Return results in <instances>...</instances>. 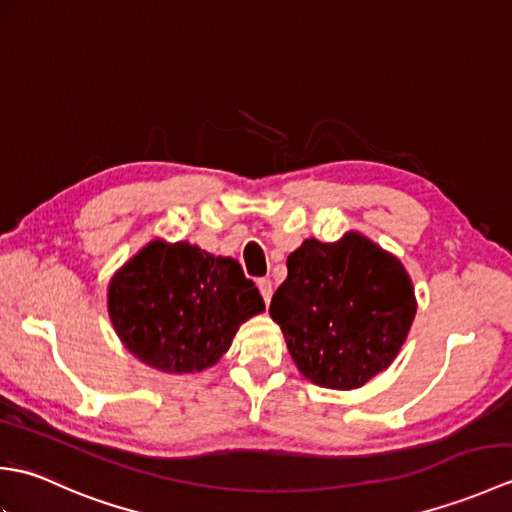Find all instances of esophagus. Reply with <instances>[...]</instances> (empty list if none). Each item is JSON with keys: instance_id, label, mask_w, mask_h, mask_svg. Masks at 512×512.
Segmentation results:
<instances>
[{"instance_id": "obj_1", "label": "esophagus", "mask_w": 512, "mask_h": 512, "mask_svg": "<svg viewBox=\"0 0 512 512\" xmlns=\"http://www.w3.org/2000/svg\"><path fill=\"white\" fill-rule=\"evenodd\" d=\"M257 288H259V292H262V297H264V301L268 303V301H270V297H273V281H270V279H266V277H262V279H257Z\"/></svg>"}]
</instances>
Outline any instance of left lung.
I'll list each match as a JSON object with an SVG mask.
<instances>
[{"instance_id":"1","label":"left lung","mask_w":512,"mask_h":512,"mask_svg":"<svg viewBox=\"0 0 512 512\" xmlns=\"http://www.w3.org/2000/svg\"><path fill=\"white\" fill-rule=\"evenodd\" d=\"M270 301L299 372L330 389H354L394 361L416 317L407 270L358 233L306 239L288 255Z\"/></svg>"}]
</instances>
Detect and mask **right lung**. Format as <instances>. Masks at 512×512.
Listing matches in <instances>:
<instances>
[{"mask_svg": "<svg viewBox=\"0 0 512 512\" xmlns=\"http://www.w3.org/2000/svg\"><path fill=\"white\" fill-rule=\"evenodd\" d=\"M107 308L140 361L169 374L215 365L264 299L231 257L187 242H151L114 275Z\"/></svg>", "mask_w": 512, "mask_h": 512, "instance_id": "right-lung-1", "label": "right lung"}]
</instances>
